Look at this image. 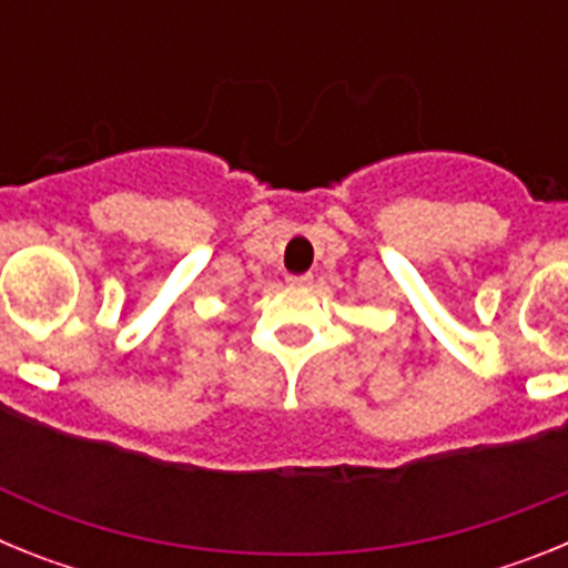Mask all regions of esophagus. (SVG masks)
Returning a JSON list of instances; mask_svg holds the SVG:
<instances>
[{"instance_id": "esophagus-1", "label": "esophagus", "mask_w": 568, "mask_h": 568, "mask_svg": "<svg viewBox=\"0 0 568 568\" xmlns=\"http://www.w3.org/2000/svg\"><path fill=\"white\" fill-rule=\"evenodd\" d=\"M290 284H293V287H307L310 281H313V275H290Z\"/></svg>"}]
</instances>
